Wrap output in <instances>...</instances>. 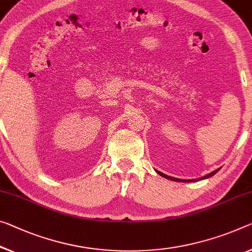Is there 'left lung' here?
Returning a JSON list of instances; mask_svg holds the SVG:
<instances>
[{"instance_id": "1", "label": "left lung", "mask_w": 252, "mask_h": 252, "mask_svg": "<svg viewBox=\"0 0 252 252\" xmlns=\"http://www.w3.org/2000/svg\"><path fill=\"white\" fill-rule=\"evenodd\" d=\"M220 169H216V170H214V171L213 172H211V173H208V175H206V176H204V177H202V178H198V179H178V178H175V177H170V176H166V175H164V173H162V172H160V171H157L158 175H160L161 177H163V178H165V179H169V180H173V181H178V183H191V181H198V180H203V179H207V178H210V177H212V176H214L216 172L219 171Z\"/></svg>"}]
</instances>
